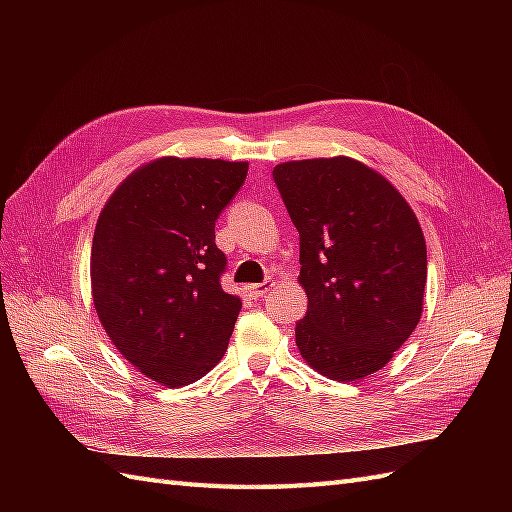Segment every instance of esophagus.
Here are the masks:
<instances>
[{"label":"esophagus","mask_w":512,"mask_h":512,"mask_svg":"<svg viewBox=\"0 0 512 512\" xmlns=\"http://www.w3.org/2000/svg\"><path fill=\"white\" fill-rule=\"evenodd\" d=\"M271 286H273V282L271 280H267V282H262V284H252V286H247V290H250V294L254 299H260V297H265V294L271 290Z\"/></svg>","instance_id":"esophagus-1"}]
</instances>
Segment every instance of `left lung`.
<instances>
[{
  "label": "left lung",
  "instance_id": "8db88e82",
  "mask_svg": "<svg viewBox=\"0 0 512 512\" xmlns=\"http://www.w3.org/2000/svg\"><path fill=\"white\" fill-rule=\"evenodd\" d=\"M273 179L301 239V356L337 382L376 374L423 314L421 224L389 179L354 158L282 162Z\"/></svg>",
  "mask_w": 512,
  "mask_h": 512
}]
</instances>
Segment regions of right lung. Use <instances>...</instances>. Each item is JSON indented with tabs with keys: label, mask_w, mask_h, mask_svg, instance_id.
Listing matches in <instances>:
<instances>
[{
	"label": "right lung",
	"mask_w": 512,
	"mask_h": 512,
	"mask_svg": "<svg viewBox=\"0 0 512 512\" xmlns=\"http://www.w3.org/2000/svg\"><path fill=\"white\" fill-rule=\"evenodd\" d=\"M247 162L162 156L106 200L91 245V297L106 335L145 378L179 389L222 361L241 299L222 290L215 220Z\"/></svg>",
	"instance_id": "1"
}]
</instances>
